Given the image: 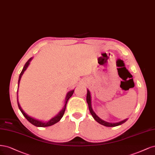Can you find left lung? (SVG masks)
Returning <instances> with one entry per match:
<instances>
[{
	"mask_svg": "<svg viewBox=\"0 0 155 155\" xmlns=\"http://www.w3.org/2000/svg\"><path fill=\"white\" fill-rule=\"evenodd\" d=\"M86 101H87V103L88 104V107H89V111H90L91 115L93 116V117L94 118V119L95 120L104 126H106V127H115V126H120V125H121L122 124H124V122H126L127 120V118L124 120L122 121H120L119 122H117V123H110V122H107L103 120L101 118H99L97 115V114L94 112V111L93 110V108H92V106H91V93L90 91H89V89H87V97H86Z\"/></svg>",
	"mask_w": 155,
	"mask_h": 155,
	"instance_id": "8db88e82",
	"label": "left lung"
}]
</instances>
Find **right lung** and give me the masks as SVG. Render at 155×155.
<instances>
[{
    "instance_id": "obj_1",
    "label": "right lung",
    "mask_w": 155,
    "mask_h": 155,
    "mask_svg": "<svg viewBox=\"0 0 155 155\" xmlns=\"http://www.w3.org/2000/svg\"><path fill=\"white\" fill-rule=\"evenodd\" d=\"M32 59H33V57L30 58H29V59L28 60V61L26 62V63L25 64L24 66V68H23V69H22V70L21 74H20V75H19L18 81V89H17V104H18V108H19V109H20V111H21V113H22L24 117L25 118H26L28 120L29 122H30L31 124H32L33 125H34V126H37V127H44L51 126H52V125H53V124H54L57 123L58 122H59L60 120H61V119L62 118V117H63V115H64V112H65V110H66L67 102H68V100L69 99V98H70V97L72 96V94H73L74 89H73V90H71V91H69V92L68 93L67 95H66V99H65V105H64V107L62 108V110H61V111H60L55 117H54L52 118L51 120H49L48 122H44V121H41V120H37V119H35V118H33V117H30V116H29L28 114H27L26 113H25V112L23 111V109H22V107H21V106H20V104H19V102H18V86H19L20 81H21V77H22V74H23V73H24V71L26 70V69L28 68V66L29 65V64H30V62H31V61Z\"/></svg>"
}]
</instances>
